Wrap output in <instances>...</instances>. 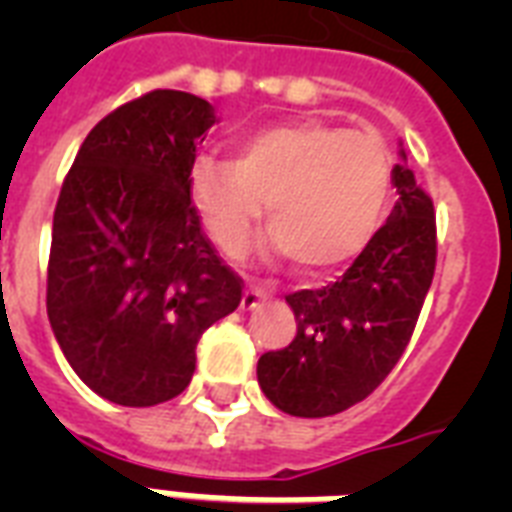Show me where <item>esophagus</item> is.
Returning a JSON list of instances; mask_svg holds the SVG:
<instances>
[{"instance_id": "34e87169", "label": "esophagus", "mask_w": 512, "mask_h": 512, "mask_svg": "<svg viewBox=\"0 0 512 512\" xmlns=\"http://www.w3.org/2000/svg\"><path fill=\"white\" fill-rule=\"evenodd\" d=\"M271 297V292L265 287H257V284H249L247 289H244V297H241V308L244 311H252V308H257V305L263 303V300H268Z\"/></svg>"}]
</instances>
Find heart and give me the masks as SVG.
<instances>
[{"instance_id": "heart-1", "label": "heart", "mask_w": 512, "mask_h": 512, "mask_svg": "<svg viewBox=\"0 0 512 512\" xmlns=\"http://www.w3.org/2000/svg\"><path fill=\"white\" fill-rule=\"evenodd\" d=\"M380 138L319 122L268 124L236 143V156L201 154L188 196L217 247L244 255L268 201L271 249L308 273L350 263L380 228L390 196Z\"/></svg>"}]
</instances>
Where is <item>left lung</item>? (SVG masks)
Here are the masks:
<instances>
[{
	"instance_id": "8db88e82",
	"label": "left lung",
	"mask_w": 512,
	"mask_h": 512,
	"mask_svg": "<svg viewBox=\"0 0 512 512\" xmlns=\"http://www.w3.org/2000/svg\"><path fill=\"white\" fill-rule=\"evenodd\" d=\"M390 180L398 201L388 223L335 284L287 295L295 340L257 361L263 393L292 417H329L364 401L420 319L436 271V212L406 164Z\"/></svg>"
}]
</instances>
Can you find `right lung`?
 <instances>
[{
	"label": "right lung",
	"mask_w": 512,
	"mask_h": 512,
	"mask_svg": "<svg viewBox=\"0 0 512 512\" xmlns=\"http://www.w3.org/2000/svg\"><path fill=\"white\" fill-rule=\"evenodd\" d=\"M215 108L154 90L84 138L52 217L47 316L79 380L122 406L180 396L196 342L241 303L188 196Z\"/></svg>",
	"instance_id": "obj_1"
}]
</instances>
